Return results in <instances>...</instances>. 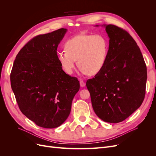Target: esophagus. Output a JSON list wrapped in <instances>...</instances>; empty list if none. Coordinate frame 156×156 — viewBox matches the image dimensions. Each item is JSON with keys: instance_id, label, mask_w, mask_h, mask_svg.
Segmentation results:
<instances>
[{"instance_id": "esophagus-1", "label": "esophagus", "mask_w": 156, "mask_h": 156, "mask_svg": "<svg viewBox=\"0 0 156 156\" xmlns=\"http://www.w3.org/2000/svg\"><path fill=\"white\" fill-rule=\"evenodd\" d=\"M80 85H81V87H84L86 85V83L85 82H84L83 80H80Z\"/></svg>"}]
</instances>
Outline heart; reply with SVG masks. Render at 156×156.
Masks as SVG:
<instances>
[{"label": "heart", "mask_w": 156, "mask_h": 156, "mask_svg": "<svg viewBox=\"0 0 156 156\" xmlns=\"http://www.w3.org/2000/svg\"><path fill=\"white\" fill-rule=\"evenodd\" d=\"M57 58L66 73L72 75L76 65L84 75L100 73L106 63L108 42L101 34H79L68 40Z\"/></svg>", "instance_id": "1"}]
</instances>
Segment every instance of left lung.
<instances>
[{
    "label": "left lung",
    "mask_w": 156,
    "mask_h": 156,
    "mask_svg": "<svg viewBox=\"0 0 156 156\" xmlns=\"http://www.w3.org/2000/svg\"><path fill=\"white\" fill-rule=\"evenodd\" d=\"M103 26L109 37L106 63L86 85L96 115L106 122L119 123L142 104L147 69L139 46L128 32L114 25Z\"/></svg>",
    "instance_id": "1"
}]
</instances>
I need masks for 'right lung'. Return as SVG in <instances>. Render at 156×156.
<instances>
[{"label":"right lung","mask_w":156,"mask_h":156,"mask_svg":"<svg viewBox=\"0 0 156 156\" xmlns=\"http://www.w3.org/2000/svg\"><path fill=\"white\" fill-rule=\"evenodd\" d=\"M66 32L60 29L33 37L17 55L10 73L20 109L44 128L64 123L80 88L77 78L66 73L57 58L58 45Z\"/></svg>","instance_id":"right-lung-1"}]
</instances>
